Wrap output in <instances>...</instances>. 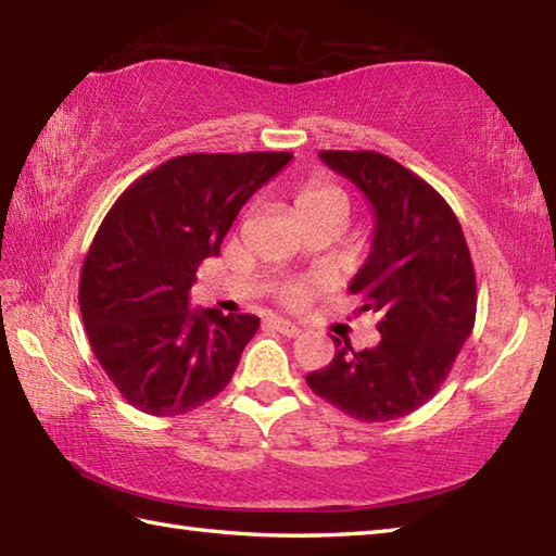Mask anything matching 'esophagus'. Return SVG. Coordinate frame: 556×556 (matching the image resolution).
<instances>
[{
    "label": "esophagus",
    "instance_id": "34e87169",
    "mask_svg": "<svg viewBox=\"0 0 556 556\" xmlns=\"http://www.w3.org/2000/svg\"><path fill=\"white\" fill-rule=\"evenodd\" d=\"M269 326L275 328L277 332H281V336H287V338H296V336H301V328L296 326V323L285 320V318H269Z\"/></svg>",
    "mask_w": 556,
    "mask_h": 556
}]
</instances>
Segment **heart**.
<instances>
[{
    "mask_svg": "<svg viewBox=\"0 0 556 556\" xmlns=\"http://www.w3.org/2000/svg\"><path fill=\"white\" fill-rule=\"evenodd\" d=\"M296 211L299 216H308L316 214V211H326V208H338L348 216L350 208V199L345 191H342L336 181L323 179V177H313L308 179L304 187L296 191ZM318 285L311 279H299V281H287L277 289V296L285 306L289 308H301L306 306L308 301L316 296Z\"/></svg>",
    "mask_w": 556,
    "mask_h": 556,
    "instance_id": "1",
    "label": "heart"
}]
</instances>
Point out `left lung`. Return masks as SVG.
<instances>
[{"label": "left lung", "mask_w": 556, "mask_h": 556, "mask_svg": "<svg viewBox=\"0 0 556 556\" xmlns=\"http://www.w3.org/2000/svg\"><path fill=\"white\" fill-rule=\"evenodd\" d=\"M320 160L365 191L375 243L350 291L375 311L377 348L336 342L328 367L306 383L362 422L408 416L445 383L477 320V277L462 226L426 179L375 150H320Z\"/></svg>", "instance_id": "1"}]
</instances>
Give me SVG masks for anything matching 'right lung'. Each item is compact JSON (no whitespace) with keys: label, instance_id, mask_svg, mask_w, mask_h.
Instances as JSON below:
<instances>
[{"label":"right lung","instance_id":"right-lung-1","mask_svg":"<svg viewBox=\"0 0 556 556\" xmlns=\"http://www.w3.org/2000/svg\"><path fill=\"white\" fill-rule=\"evenodd\" d=\"M291 153H191L138 177L109 208L79 275L99 365L130 406L175 418L218 396L260 328L250 313L189 308L245 201Z\"/></svg>","mask_w":556,"mask_h":556}]
</instances>
